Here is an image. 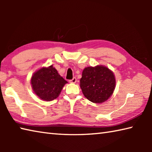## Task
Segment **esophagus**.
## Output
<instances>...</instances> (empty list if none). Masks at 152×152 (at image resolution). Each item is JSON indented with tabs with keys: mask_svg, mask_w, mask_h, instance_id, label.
Listing matches in <instances>:
<instances>
[{
	"mask_svg": "<svg viewBox=\"0 0 152 152\" xmlns=\"http://www.w3.org/2000/svg\"><path fill=\"white\" fill-rule=\"evenodd\" d=\"M77 81V80L76 78H73L72 80H70V82H71V83H76Z\"/></svg>",
	"mask_w": 152,
	"mask_h": 152,
	"instance_id": "obj_1",
	"label": "esophagus"
}]
</instances>
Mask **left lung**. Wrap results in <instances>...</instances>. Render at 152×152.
Masks as SVG:
<instances>
[{"label":"left lung","instance_id":"left-lung-1","mask_svg":"<svg viewBox=\"0 0 152 152\" xmlns=\"http://www.w3.org/2000/svg\"><path fill=\"white\" fill-rule=\"evenodd\" d=\"M115 83L114 74L109 68L97 66L84 69L80 86L87 99L94 103H102L113 93Z\"/></svg>","mask_w":152,"mask_h":152}]
</instances>
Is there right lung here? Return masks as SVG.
Segmentation results:
<instances>
[{
  "instance_id": "right-lung-1",
  "label": "right lung",
  "mask_w": 152,
  "mask_h": 152,
  "mask_svg": "<svg viewBox=\"0 0 152 152\" xmlns=\"http://www.w3.org/2000/svg\"><path fill=\"white\" fill-rule=\"evenodd\" d=\"M31 83L35 93L41 99L50 101L59 96L67 81L60 76L53 66H50L35 72Z\"/></svg>"
}]
</instances>
